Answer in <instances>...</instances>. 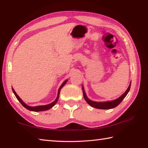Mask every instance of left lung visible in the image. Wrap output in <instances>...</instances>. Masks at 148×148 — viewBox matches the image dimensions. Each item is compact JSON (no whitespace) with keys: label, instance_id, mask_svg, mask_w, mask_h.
Segmentation results:
<instances>
[{"label":"left lung","instance_id":"8db88e82","mask_svg":"<svg viewBox=\"0 0 148 148\" xmlns=\"http://www.w3.org/2000/svg\"><path fill=\"white\" fill-rule=\"evenodd\" d=\"M130 87H131V83H130V85H129L127 89L126 90L125 92L123 93V95L120 96V97L116 99V100H114L109 101H104V102H96V101H94L90 100V99H88L87 98V95H86L83 87H82V90H83V97H84V99L85 100V101L87 102V103L89 104L90 106H92V107H95V108L100 109H110L114 108V107L119 106V105L123 100V99L126 96H127V93L129 92V91H130Z\"/></svg>","mask_w":148,"mask_h":148}]
</instances>
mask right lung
Returning a JSON list of instances; mask_svg holds the SVG:
<instances>
[{"label": "right lung", "mask_w": 148, "mask_h": 148, "mask_svg": "<svg viewBox=\"0 0 148 148\" xmlns=\"http://www.w3.org/2000/svg\"><path fill=\"white\" fill-rule=\"evenodd\" d=\"M67 81H68V80H67V79L65 80V81L62 83V85H61V87H60V88H59L58 92V96H57V98H56V100H55L54 101H53L52 102V103H50V104H48V105H45V106H36V107L28 106H27V105H26V104L25 103V102H24L22 100H21V99L19 98V96H18L17 95V93L15 92V91L14 90V89H13V88H12V90H13V93H14V95H15V96H16V98H17V100L20 101V103H21V104H22L23 106L24 107H25L26 109H27L28 110H29V111H35V112L43 111H47V110H48V109H50V108H52V107L56 103V102L58 101V99H59V96H60V90H61V88H63V86L66 84V83L67 82Z\"/></svg>", "instance_id": "obj_1"}]
</instances>
